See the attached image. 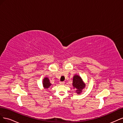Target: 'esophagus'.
Masks as SVG:
<instances>
[{"label": "esophagus", "instance_id": "obj_1", "mask_svg": "<svg viewBox=\"0 0 123 123\" xmlns=\"http://www.w3.org/2000/svg\"><path fill=\"white\" fill-rule=\"evenodd\" d=\"M64 83H65L64 81H61V82L59 83V84H60V85H64Z\"/></svg>", "mask_w": 123, "mask_h": 123}]
</instances>
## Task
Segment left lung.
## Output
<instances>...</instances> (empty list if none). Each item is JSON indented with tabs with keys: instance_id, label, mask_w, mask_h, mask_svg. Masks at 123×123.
I'll use <instances>...</instances> for the list:
<instances>
[{
	"instance_id": "1",
	"label": "left lung",
	"mask_w": 123,
	"mask_h": 123,
	"mask_svg": "<svg viewBox=\"0 0 123 123\" xmlns=\"http://www.w3.org/2000/svg\"><path fill=\"white\" fill-rule=\"evenodd\" d=\"M73 86L76 90L77 94H80L83 88L85 87V84L81 77L77 75H74L73 79Z\"/></svg>"
}]
</instances>
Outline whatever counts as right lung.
<instances>
[{
	"instance_id": "1",
	"label": "right lung",
	"mask_w": 123,
	"mask_h": 123,
	"mask_svg": "<svg viewBox=\"0 0 123 123\" xmlns=\"http://www.w3.org/2000/svg\"><path fill=\"white\" fill-rule=\"evenodd\" d=\"M52 84L50 83L49 80L48 78L45 77L43 80V85L44 88H48L50 87Z\"/></svg>"
}]
</instances>
